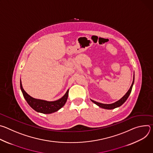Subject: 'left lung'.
<instances>
[{
	"label": "left lung",
	"mask_w": 153,
	"mask_h": 153,
	"mask_svg": "<svg viewBox=\"0 0 153 153\" xmlns=\"http://www.w3.org/2000/svg\"><path fill=\"white\" fill-rule=\"evenodd\" d=\"M134 77H133V83L131 84V85L129 89L128 90V91H127V93L120 99H119V100H117V102H114V103H111V104H105V103H99V102H96L93 100H91L94 103H95L96 105H97V106H99V107L100 108H104V109H107V110H112V109H114L116 108H117V107H119L122 104H123L125 103V102L127 100V99L128 98L131 92V90H132V88H133V84H134Z\"/></svg>",
	"instance_id": "obj_1"
}]
</instances>
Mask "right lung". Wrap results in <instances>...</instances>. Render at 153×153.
Instances as JSON below:
<instances>
[{
    "instance_id": "obj_1",
    "label": "right lung",
    "mask_w": 153,
    "mask_h": 153,
    "mask_svg": "<svg viewBox=\"0 0 153 153\" xmlns=\"http://www.w3.org/2000/svg\"><path fill=\"white\" fill-rule=\"evenodd\" d=\"M20 86L23 96L28 105L36 111L43 114H51L57 111L65 105L68 97L69 90H67L62 97L55 101H47L37 99L32 97L25 92L22 85L21 79L20 80Z\"/></svg>"
}]
</instances>
